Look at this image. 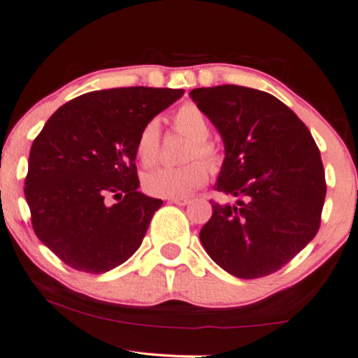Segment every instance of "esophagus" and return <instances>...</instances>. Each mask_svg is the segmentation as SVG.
Masks as SVG:
<instances>
[{"mask_svg": "<svg viewBox=\"0 0 358 358\" xmlns=\"http://www.w3.org/2000/svg\"><path fill=\"white\" fill-rule=\"evenodd\" d=\"M169 203L177 204V206H186V204H189V199L188 198H170Z\"/></svg>", "mask_w": 358, "mask_h": 358, "instance_id": "esophagus-1", "label": "esophagus"}]
</instances>
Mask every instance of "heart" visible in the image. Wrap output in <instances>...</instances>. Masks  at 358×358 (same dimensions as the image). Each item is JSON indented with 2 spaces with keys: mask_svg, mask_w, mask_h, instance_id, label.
<instances>
[{
  "mask_svg": "<svg viewBox=\"0 0 358 358\" xmlns=\"http://www.w3.org/2000/svg\"><path fill=\"white\" fill-rule=\"evenodd\" d=\"M173 124L178 133L191 139L186 149V159L191 162L180 167H162L148 173L143 180V188L155 198H185L201 188L209 180V169L222 164V155L217 145L209 139L210 124L206 113L196 103L186 102L173 113ZM160 127L157 120H149L139 131L136 139V155L143 167H152L159 159Z\"/></svg>",
  "mask_w": 358,
  "mask_h": 358,
  "instance_id": "heart-1",
  "label": "heart"
}]
</instances>
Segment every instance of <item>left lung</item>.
<instances>
[{"label":"left lung","instance_id":"1","mask_svg":"<svg viewBox=\"0 0 358 358\" xmlns=\"http://www.w3.org/2000/svg\"><path fill=\"white\" fill-rule=\"evenodd\" d=\"M189 95L225 145L214 188L240 198L236 206L213 203L201 243L235 278L273 274L320 229L326 180L318 145L305 123L263 90L225 84Z\"/></svg>","mask_w":358,"mask_h":358}]
</instances>
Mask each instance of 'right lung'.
Returning <instances> with one entry per match:
<instances>
[{
	"label": "right lung",
	"instance_id": "right-lung-1",
	"mask_svg": "<svg viewBox=\"0 0 358 358\" xmlns=\"http://www.w3.org/2000/svg\"><path fill=\"white\" fill-rule=\"evenodd\" d=\"M183 94L141 85L94 90L45 123L30 148L24 193L35 235L64 264L102 274L143 243L162 199L138 191L136 139Z\"/></svg>",
	"mask_w": 358,
	"mask_h": 358
}]
</instances>
